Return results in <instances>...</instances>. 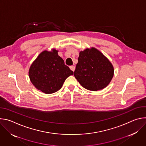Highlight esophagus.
I'll return each mask as SVG.
<instances>
[{
	"label": "esophagus",
	"mask_w": 146,
	"mask_h": 146,
	"mask_svg": "<svg viewBox=\"0 0 146 146\" xmlns=\"http://www.w3.org/2000/svg\"><path fill=\"white\" fill-rule=\"evenodd\" d=\"M69 68H70V69L72 71H73V72L74 71V70H75V66H70Z\"/></svg>",
	"instance_id": "34e87169"
}]
</instances>
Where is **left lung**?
I'll list each match as a JSON object with an SVG mask.
<instances>
[{
    "label": "left lung",
    "mask_w": 146,
    "mask_h": 146,
    "mask_svg": "<svg viewBox=\"0 0 146 146\" xmlns=\"http://www.w3.org/2000/svg\"><path fill=\"white\" fill-rule=\"evenodd\" d=\"M114 68L110 62L95 48L80 52L74 76L86 89L96 91L111 81Z\"/></svg>",
    "instance_id": "left-lung-1"
}]
</instances>
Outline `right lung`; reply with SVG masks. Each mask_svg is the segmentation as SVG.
I'll return each instance as SVG.
<instances>
[{
    "label": "right lung",
    "instance_id": "1",
    "mask_svg": "<svg viewBox=\"0 0 146 146\" xmlns=\"http://www.w3.org/2000/svg\"><path fill=\"white\" fill-rule=\"evenodd\" d=\"M73 72L65 64L58 51H44L33 62L29 71L32 84L45 94H52L59 90L65 80Z\"/></svg>",
    "mask_w": 146,
    "mask_h": 146
}]
</instances>
